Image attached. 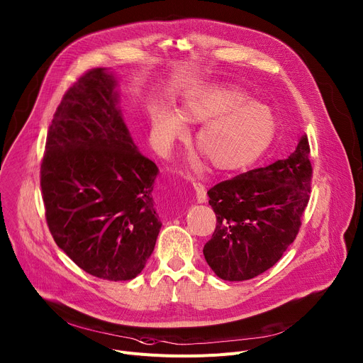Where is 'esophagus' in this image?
<instances>
[{"instance_id":"obj_1","label":"esophagus","mask_w":363,"mask_h":363,"mask_svg":"<svg viewBox=\"0 0 363 363\" xmlns=\"http://www.w3.org/2000/svg\"><path fill=\"white\" fill-rule=\"evenodd\" d=\"M192 189H194V192H195V200H196V203H204V201L207 200V191H206L204 185L194 182V184H192Z\"/></svg>"}]
</instances>
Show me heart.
<instances>
[{"label": "heart", "instance_id": "obj_1", "mask_svg": "<svg viewBox=\"0 0 363 363\" xmlns=\"http://www.w3.org/2000/svg\"><path fill=\"white\" fill-rule=\"evenodd\" d=\"M201 124L195 147L218 172H236L253 164L271 146L277 121L265 104L232 85L213 84L188 92L177 110L156 106L152 111L150 139L155 150L169 156L186 135V124Z\"/></svg>", "mask_w": 363, "mask_h": 363}]
</instances>
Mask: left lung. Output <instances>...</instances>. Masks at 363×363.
I'll return each mask as SVG.
<instances>
[{"label": "left lung", "instance_id": "left-lung-1", "mask_svg": "<svg viewBox=\"0 0 363 363\" xmlns=\"http://www.w3.org/2000/svg\"><path fill=\"white\" fill-rule=\"evenodd\" d=\"M308 155L304 135L286 159L220 182L207 192L217 225L203 252L218 278L252 279L282 257L298 235L310 200Z\"/></svg>", "mask_w": 363, "mask_h": 363}]
</instances>
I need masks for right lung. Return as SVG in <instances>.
I'll use <instances>...</instances> for the list:
<instances>
[{"mask_svg":"<svg viewBox=\"0 0 363 363\" xmlns=\"http://www.w3.org/2000/svg\"><path fill=\"white\" fill-rule=\"evenodd\" d=\"M118 81L96 68L63 95L48 131L40 185L56 245L92 277L136 278L162 223L152 191L159 174L118 107Z\"/></svg>","mask_w":363,"mask_h":363,"instance_id":"obj_1","label":"right lung"}]
</instances>
